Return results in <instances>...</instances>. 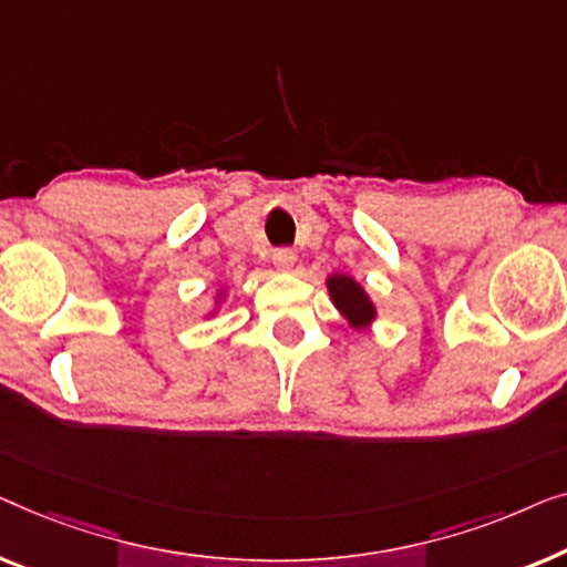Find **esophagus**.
<instances>
[{"mask_svg": "<svg viewBox=\"0 0 567 567\" xmlns=\"http://www.w3.org/2000/svg\"><path fill=\"white\" fill-rule=\"evenodd\" d=\"M272 265H275L277 272H292V267H295V251H290V249H277V251L272 254Z\"/></svg>", "mask_w": 567, "mask_h": 567, "instance_id": "esophagus-1", "label": "esophagus"}]
</instances>
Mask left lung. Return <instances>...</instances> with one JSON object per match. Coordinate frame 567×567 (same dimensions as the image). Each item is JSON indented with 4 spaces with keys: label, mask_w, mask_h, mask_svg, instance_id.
<instances>
[{
    "label": "left lung",
    "mask_w": 567,
    "mask_h": 567,
    "mask_svg": "<svg viewBox=\"0 0 567 567\" xmlns=\"http://www.w3.org/2000/svg\"><path fill=\"white\" fill-rule=\"evenodd\" d=\"M326 287H329L333 306L339 308V313L347 318L349 326H354V329H367V326L374 321V316H378L374 302L354 277L333 272L329 280H326Z\"/></svg>",
    "instance_id": "obj_1"
}]
</instances>
